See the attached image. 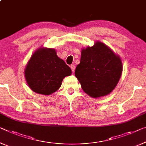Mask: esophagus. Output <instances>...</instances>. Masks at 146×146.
<instances>
[{
	"instance_id": "1",
	"label": "esophagus",
	"mask_w": 146,
	"mask_h": 146,
	"mask_svg": "<svg viewBox=\"0 0 146 146\" xmlns=\"http://www.w3.org/2000/svg\"><path fill=\"white\" fill-rule=\"evenodd\" d=\"M70 67H71V70H72V71L73 72H74V71H75V65H71L70 66Z\"/></svg>"
}]
</instances>
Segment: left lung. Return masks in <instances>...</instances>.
<instances>
[{"mask_svg":"<svg viewBox=\"0 0 146 146\" xmlns=\"http://www.w3.org/2000/svg\"><path fill=\"white\" fill-rule=\"evenodd\" d=\"M123 66L120 58L103 43L98 42L81 52L75 75L84 92L92 98L108 95L120 79Z\"/></svg>","mask_w":146,"mask_h":146,"instance_id":"left-lung-1","label":"left lung"}]
</instances>
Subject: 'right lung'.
I'll return each instance as SVG.
<instances>
[{
    "mask_svg": "<svg viewBox=\"0 0 146 146\" xmlns=\"http://www.w3.org/2000/svg\"><path fill=\"white\" fill-rule=\"evenodd\" d=\"M71 70L55 50L42 48L35 52L25 69L28 85L38 94L50 95L59 89L64 78Z\"/></svg>",
    "mask_w": 146,
    "mask_h": 146,
    "instance_id": "1",
    "label": "right lung"
}]
</instances>
